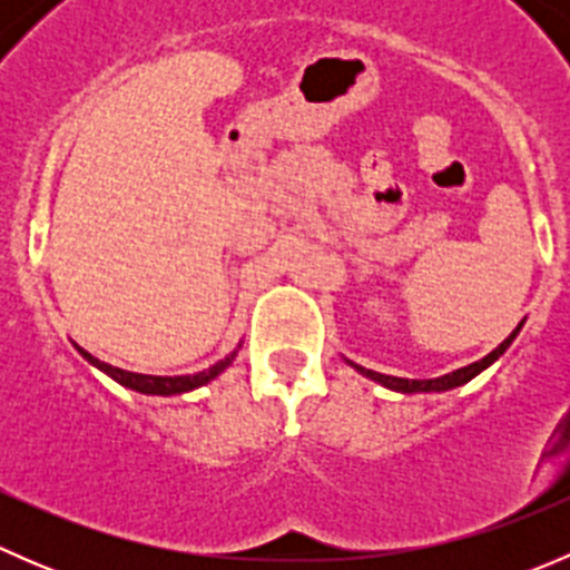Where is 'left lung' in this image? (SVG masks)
Segmentation results:
<instances>
[{
  "instance_id": "8db88e82",
  "label": "left lung",
  "mask_w": 570,
  "mask_h": 570,
  "mask_svg": "<svg viewBox=\"0 0 570 570\" xmlns=\"http://www.w3.org/2000/svg\"><path fill=\"white\" fill-rule=\"evenodd\" d=\"M521 325H524V322H519V327H515V331L510 333V336L504 338V342L499 344L497 350H491V353H488L485 358L474 361V364H469V366H461V370L450 372V375L433 377V381H407V377H392V375H381V372L364 370V366L353 364V361H350V364H353L355 370L361 372V375H366V377H370V381H377V383H381V386H386V389H394V392H402V394H413V392H446V389L463 386V383H469L471 377H474V375H480V372L485 370V366H491L493 361H497L499 355H502L504 350H508L510 344H513V338L519 336Z\"/></svg>"
}]
</instances>
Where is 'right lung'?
Listing matches in <instances>:
<instances>
[{"label": "right lung", "instance_id": "1", "mask_svg": "<svg viewBox=\"0 0 570 570\" xmlns=\"http://www.w3.org/2000/svg\"><path fill=\"white\" fill-rule=\"evenodd\" d=\"M79 353H82L85 361H90V364L96 366V370H101L105 375L112 377L115 383H120V386L126 389H135V392L140 394H163V396H170V394H181V392H193V389L204 386V383L215 381L217 375H220L223 370H226L228 364L234 361V353L228 355V358L217 361L215 366H209L206 372H198V375H181V377H157V375H137V372H126V370H118V366H109L105 361L94 358V355L88 353V350L77 347Z\"/></svg>", "mask_w": 570, "mask_h": 570}]
</instances>
